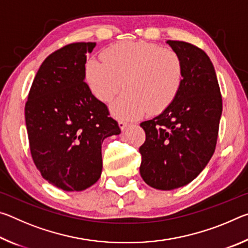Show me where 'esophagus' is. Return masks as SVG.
Wrapping results in <instances>:
<instances>
[{
    "label": "esophagus",
    "instance_id": "esophagus-1",
    "mask_svg": "<svg viewBox=\"0 0 248 248\" xmlns=\"http://www.w3.org/2000/svg\"><path fill=\"white\" fill-rule=\"evenodd\" d=\"M118 124H119V128H120L121 130H124L125 127H127V125H128V124L124 123V121H123V120H119V121H118Z\"/></svg>",
    "mask_w": 248,
    "mask_h": 248
}]
</instances>
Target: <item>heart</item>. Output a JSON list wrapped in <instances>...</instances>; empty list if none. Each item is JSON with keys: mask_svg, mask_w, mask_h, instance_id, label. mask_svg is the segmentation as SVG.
<instances>
[{"mask_svg": "<svg viewBox=\"0 0 248 248\" xmlns=\"http://www.w3.org/2000/svg\"><path fill=\"white\" fill-rule=\"evenodd\" d=\"M85 81L96 98L110 103L120 119H139L146 111L164 110L178 95L184 79V64L173 49L146 41H120L102 52V60L91 58L84 68Z\"/></svg>", "mask_w": 248, "mask_h": 248, "instance_id": "heart-1", "label": "heart"}]
</instances>
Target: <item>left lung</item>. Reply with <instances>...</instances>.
Instances as JSON below:
<instances>
[{
	"label": "left lung",
	"instance_id": "8db88e82",
	"mask_svg": "<svg viewBox=\"0 0 248 248\" xmlns=\"http://www.w3.org/2000/svg\"><path fill=\"white\" fill-rule=\"evenodd\" d=\"M183 60L178 95L161 115L141 123L140 174L149 186L171 190L192 182L215 153L222 115V96L215 68L203 50L167 40Z\"/></svg>",
	"mask_w": 248,
	"mask_h": 248
}]
</instances>
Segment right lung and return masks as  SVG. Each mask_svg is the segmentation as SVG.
<instances>
[{
	"label": "right lung",
	"mask_w": 248,
	"mask_h": 248,
	"mask_svg": "<svg viewBox=\"0 0 248 248\" xmlns=\"http://www.w3.org/2000/svg\"><path fill=\"white\" fill-rule=\"evenodd\" d=\"M95 46L70 44L46 58L25 105L33 163L48 183L64 191H81L97 182L103 141L120 133L106 105L84 82L86 53Z\"/></svg>",
	"instance_id": "right-lung-1"
}]
</instances>
